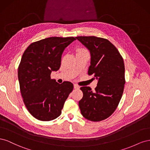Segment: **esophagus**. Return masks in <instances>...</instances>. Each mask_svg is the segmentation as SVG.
Returning <instances> with one entry per match:
<instances>
[{"mask_svg":"<svg viewBox=\"0 0 150 150\" xmlns=\"http://www.w3.org/2000/svg\"><path fill=\"white\" fill-rule=\"evenodd\" d=\"M74 88L76 89H79L80 88V86L77 84H74Z\"/></svg>","mask_w":150,"mask_h":150,"instance_id":"1","label":"esophagus"}]
</instances>
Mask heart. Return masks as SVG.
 I'll return each instance as SVG.
<instances>
[{
	"instance_id": "b5f03b06",
	"label": "heart",
	"mask_w": 150,
	"mask_h": 150,
	"mask_svg": "<svg viewBox=\"0 0 150 150\" xmlns=\"http://www.w3.org/2000/svg\"><path fill=\"white\" fill-rule=\"evenodd\" d=\"M81 51H84V50H82V49H81V50H79V52H81Z\"/></svg>"
}]
</instances>
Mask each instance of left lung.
Wrapping results in <instances>:
<instances>
[{
    "mask_svg": "<svg viewBox=\"0 0 150 150\" xmlns=\"http://www.w3.org/2000/svg\"><path fill=\"white\" fill-rule=\"evenodd\" d=\"M76 39L89 51L88 74L98 80L94 91L88 86L80 88L83 93L79 101L81 112L89 121H100L114 112L121 100L125 84L123 59L108 39L95 36Z\"/></svg>",
    "mask_w": 150,
    "mask_h": 150,
    "instance_id": "obj_1",
    "label": "left lung"
}]
</instances>
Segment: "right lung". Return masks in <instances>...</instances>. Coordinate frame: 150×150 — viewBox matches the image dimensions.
<instances>
[{
    "mask_svg": "<svg viewBox=\"0 0 150 150\" xmlns=\"http://www.w3.org/2000/svg\"><path fill=\"white\" fill-rule=\"evenodd\" d=\"M76 38L51 37L32 43L22 55L18 68L21 95L31 115L43 121L59 116L64 104L73 89L71 82L59 84L51 79L61 66L66 47Z\"/></svg>",
    "mask_w": 150,
    "mask_h": 150,
    "instance_id": "1",
    "label": "right lung"
}]
</instances>
